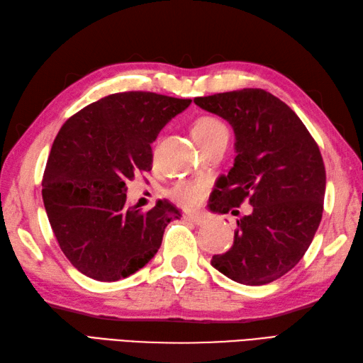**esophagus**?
I'll return each mask as SVG.
<instances>
[{"label":"esophagus","instance_id":"esophagus-1","mask_svg":"<svg viewBox=\"0 0 363 363\" xmlns=\"http://www.w3.org/2000/svg\"><path fill=\"white\" fill-rule=\"evenodd\" d=\"M183 218L186 220V222H191V223H194V225H203V223H206V218H205V217H200V216H184Z\"/></svg>","mask_w":363,"mask_h":363}]
</instances>
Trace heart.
I'll return each instance as SVG.
<instances>
[{"label": "heart", "instance_id": "1", "mask_svg": "<svg viewBox=\"0 0 363 363\" xmlns=\"http://www.w3.org/2000/svg\"><path fill=\"white\" fill-rule=\"evenodd\" d=\"M191 134L201 149H206L217 143H228L229 129L220 118L205 115V117H200L194 121ZM208 189L209 182L205 179L182 180L177 182L171 188L169 197L177 203V205L186 209H196L197 206L201 205V201L205 200Z\"/></svg>", "mask_w": 363, "mask_h": 363}]
</instances>
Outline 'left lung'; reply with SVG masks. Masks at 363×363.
Listing matches in <instances>:
<instances>
[{
	"mask_svg": "<svg viewBox=\"0 0 363 363\" xmlns=\"http://www.w3.org/2000/svg\"><path fill=\"white\" fill-rule=\"evenodd\" d=\"M194 103L225 118L235 134L234 166L218 177L209 209L228 214L245 200L252 206L237 220L231 250L211 264L237 284H271L300 262L320 225L326 174L319 146L296 112L263 89Z\"/></svg>",
	"mask_w": 363,
	"mask_h": 363,
	"instance_id": "8db88e82",
	"label": "left lung"
}]
</instances>
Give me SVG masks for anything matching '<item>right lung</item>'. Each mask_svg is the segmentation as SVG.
I'll list each match as a JSON object with an SVG mask.
<instances>
[{"label": "right lung", "instance_id": "obj_1", "mask_svg": "<svg viewBox=\"0 0 363 363\" xmlns=\"http://www.w3.org/2000/svg\"><path fill=\"white\" fill-rule=\"evenodd\" d=\"M191 104L154 92L104 96L72 115L52 145L43 201L61 251L100 281L134 274L160 248L182 212L160 200L146 212L126 203V182L152 169V147L169 120Z\"/></svg>", "mask_w": 363, "mask_h": 363}]
</instances>
